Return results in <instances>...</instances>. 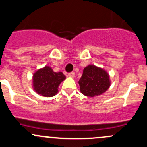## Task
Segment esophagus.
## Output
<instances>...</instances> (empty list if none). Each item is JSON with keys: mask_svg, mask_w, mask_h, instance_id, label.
Returning a JSON list of instances; mask_svg holds the SVG:
<instances>
[{"mask_svg": "<svg viewBox=\"0 0 147 147\" xmlns=\"http://www.w3.org/2000/svg\"><path fill=\"white\" fill-rule=\"evenodd\" d=\"M68 76L70 77H72V78H73V77H75V73L74 72H70V73H68Z\"/></svg>", "mask_w": 147, "mask_h": 147, "instance_id": "34e87169", "label": "esophagus"}]
</instances>
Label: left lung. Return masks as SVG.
Segmentation results:
<instances>
[{"label":"left lung","mask_w":147,"mask_h":147,"mask_svg":"<svg viewBox=\"0 0 147 147\" xmlns=\"http://www.w3.org/2000/svg\"><path fill=\"white\" fill-rule=\"evenodd\" d=\"M78 83L81 92L90 97L102 95L111 86L107 72L94 65H88L84 69L83 75Z\"/></svg>","instance_id":"1"}]
</instances>
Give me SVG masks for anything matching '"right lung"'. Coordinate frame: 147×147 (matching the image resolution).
<instances>
[{"mask_svg": "<svg viewBox=\"0 0 147 147\" xmlns=\"http://www.w3.org/2000/svg\"><path fill=\"white\" fill-rule=\"evenodd\" d=\"M65 78L63 72H55L50 67L45 66L33 75V88L38 95L53 97L58 92L59 84Z\"/></svg>", "mask_w": 147, "mask_h": 147, "instance_id": "obj_1", "label": "right lung"}]
</instances>
